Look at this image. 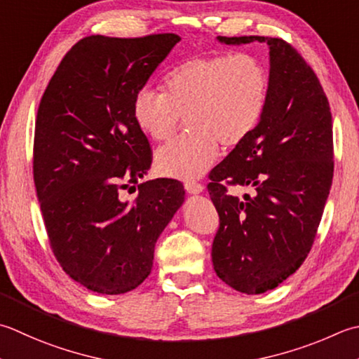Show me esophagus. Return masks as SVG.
<instances>
[{
  "instance_id": "34e87169",
  "label": "esophagus",
  "mask_w": 359,
  "mask_h": 359,
  "mask_svg": "<svg viewBox=\"0 0 359 359\" xmlns=\"http://www.w3.org/2000/svg\"><path fill=\"white\" fill-rule=\"evenodd\" d=\"M185 189L189 194H199L203 191V185L198 184V182H187Z\"/></svg>"
}]
</instances>
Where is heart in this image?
<instances>
[{
    "instance_id": "obj_1",
    "label": "heart",
    "mask_w": 359,
    "mask_h": 359,
    "mask_svg": "<svg viewBox=\"0 0 359 359\" xmlns=\"http://www.w3.org/2000/svg\"><path fill=\"white\" fill-rule=\"evenodd\" d=\"M165 91L140 90L133 119L154 142H168L188 118L189 132L157 152V170L191 182L212 166L219 143L233 149L258 128L269 100V72L254 54L196 55L171 69Z\"/></svg>"
}]
</instances>
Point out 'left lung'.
Here are the masks:
<instances>
[{"instance_id":"8db88e82","label":"left lung","mask_w":359,"mask_h":359,"mask_svg":"<svg viewBox=\"0 0 359 359\" xmlns=\"http://www.w3.org/2000/svg\"><path fill=\"white\" fill-rule=\"evenodd\" d=\"M226 45L269 46V100L255 132L210 174L219 215L212 245L216 276L262 294L292 276L310 254L333 180V126L318 76L282 39L222 37ZM252 186L244 200L226 185Z\"/></svg>"}]
</instances>
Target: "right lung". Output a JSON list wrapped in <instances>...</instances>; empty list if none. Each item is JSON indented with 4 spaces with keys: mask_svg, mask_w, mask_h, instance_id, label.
<instances>
[{
    "mask_svg": "<svg viewBox=\"0 0 359 359\" xmlns=\"http://www.w3.org/2000/svg\"><path fill=\"white\" fill-rule=\"evenodd\" d=\"M175 34L90 35L62 59L39 105L34 184L54 257L100 294L135 290L151 273L161 231L185 201L172 179L138 185L152 152L132 105L179 43Z\"/></svg>",
    "mask_w": 359,
    "mask_h": 359,
    "instance_id": "add662e5",
    "label": "right lung"
}]
</instances>
